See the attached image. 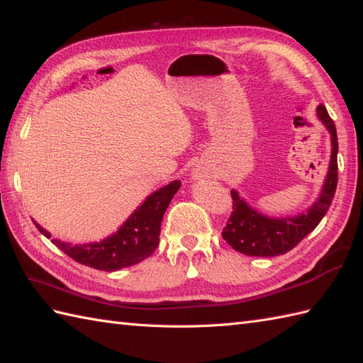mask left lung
I'll use <instances>...</instances> for the list:
<instances>
[{
  "label": "left lung",
  "instance_id": "1",
  "mask_svg": "<svg viewBox=\"0 0 363 363\" xmlns=\"http://www.w3.org/2000/svg\"><path fill=\"white\" fill-rule=\"evenodd\" d=\"M317 118L331 136V158H329L328 172L318 199L311 208L295 216H267L259 209L253 208L236 189H231L233 213L227 227L222 231V238L236 252L247 256L275 257L284 255L301 242V240L315 230L333 203L337 188V130L334 121L329 118L328 110L320 104L317 106Z\"/></svg>",
  "mask_w": 363,
  "mask_h": 363
}]
</instances>
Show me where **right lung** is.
Returning <instances> with one entry per match:
<instances>
[{
  "label": "right lung",
  "mask_w": 363,
  "mask_h": 363,
  "mask_svg": "<svg viewBox=\"0 0 363 363\" xmlns=\"http://www.w3.org/2000/svg\"><path fill=\"white\" fill-rule=\"evenodd\" d=\"M180 186V180H174L154 191L144 199L140 206H136L115 233L94 242H65L57 238H51V233L34 219L32 222L43 236L51 239L55 247L74 261L98 270L115 272L138 264L155 252L160 242L161 220Z\"/></svg>",
  "instance_id": "add662e5"
}]
</instances>
